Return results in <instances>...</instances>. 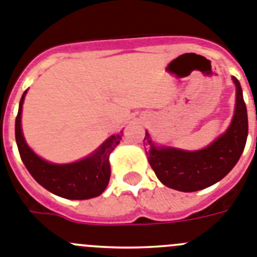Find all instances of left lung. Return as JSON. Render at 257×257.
<instances>
[{
  "instance_id": "1",
  "label": "left lung",
  "mask_w": 257,
  "mask_h": 257,
  "mask_svg": "<svg viewBox=\"0 0 257 257\" xmlns=\"http://www.w3.org/2000/svg\"><path fill=\"white\" fill-rule=\"evenodd\" d=\"M235 84V108L230 125L202 150L186 151L169 146H156L146 132V155L156 177L167 187L184 193L212 186L234 168L239 160L248 135L246 103L239 81Z\"/></svg>"
}]
</instances>
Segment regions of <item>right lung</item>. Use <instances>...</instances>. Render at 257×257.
Wrapping results in <instances>:
<instances>
[{"instance_id": "right-lung-1", "label": "right lung", "mask_w": 257, "mask_h": 257, "mask_svg": "<svg viewBox=\"0 0 257 257\" xmlns=\"http://www.w3.org/2000/svg\"><path fill=\"white\" fill-rule=\"evenodd\" d=\"M27 90L19 102L15 120V140L24 166L32 177L46 190L66 199H90L106 190L111 176L110 154L121 140V132L113 135L98 147L94 153L68 164H55L40 158L27 145L22 132V108Z\"/></svg>"}]
</instances>
